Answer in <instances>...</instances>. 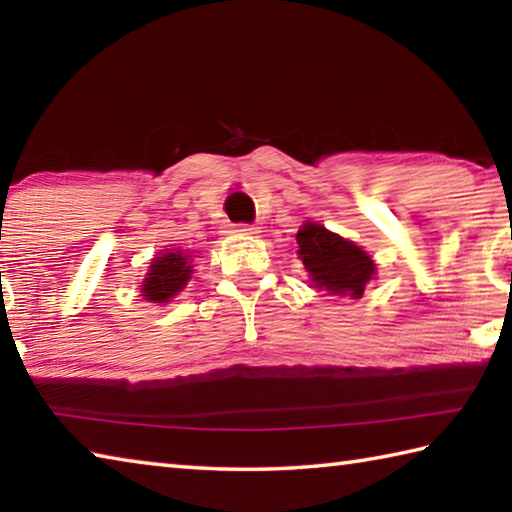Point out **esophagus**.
<instances>
[{
  "instance_id": "esophagus-1",
  "label": "esophagus",
  "mask_w": 512,
  "mask_h": 512,
  "mask_svg": "<svg viewBox=\"0 0 512 512\" xmlns=\"http://www.w3.org/2000/svg\"><path fill=\"white\" fill-rule=\"evenodd\" d=\"M223 232H244V235H257V225L250 223H228Z\"/></svg>"
}]
</instances>
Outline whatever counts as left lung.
<instances>
[{
  "label": "left lung",
  "instance_id": "8db88e82",
  "mask_svg": "<svg viewBox=\"0 0 512 512\" xmlns=\"http://www.w3.org/2000/svg\"><path fill=\"white\" fill-rule=\"evenodd\" d=\"M296 241L302 264L318 289L359 298L366 282L375 275V262L366 250L325 230L323 225L305 223L298 230Z\"/></svg>",
  "mask_w": 512,
  "mask_h": 512
}]
</instances>
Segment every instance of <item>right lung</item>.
Instances as JSON below:
<instances>
[{
	"mask_svg": "<svg viewBox=\"0 0 512 512\" xmlns=\"http://www.w3.org/2000/svg\"><path fill=\"white\" fill-rule=\"evenodd\" d=\"M192 268L194 266L189 264V255H185L183 250L155 257L151 271L146 273V280L142 284L144 298L151 302H169L178 291H183L189 277H192Z\"/></svg>",
	"mask_w": 512,
	"mask_h": 512,
	"instance_id": "obj_1",
	"label": "right lung"
}]
</instances>
